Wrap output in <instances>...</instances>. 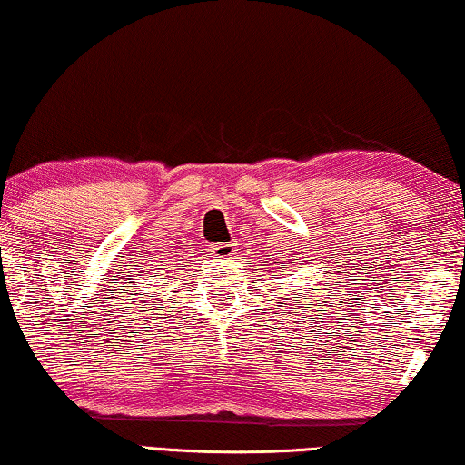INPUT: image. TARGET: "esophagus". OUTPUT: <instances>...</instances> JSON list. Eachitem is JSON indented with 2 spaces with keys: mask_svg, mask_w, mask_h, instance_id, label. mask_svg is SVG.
<instances>
[{
  "mask_svg": "<svg viewBox=\"0 0 465 465\" xmlns=\"http://www.w3.org/2000/svg\"><path fill=\"white\" fill-rule=\"evenodd\" d=\"M212 253L216 255V258H231L234 253V247L231 243H218V245H212Z\"/></svg>",
  "mask_w": 465,
  "mask_h": 465,
  "instance_id": "obj_1",
  "label": "esophagus"
}]
</instances>
